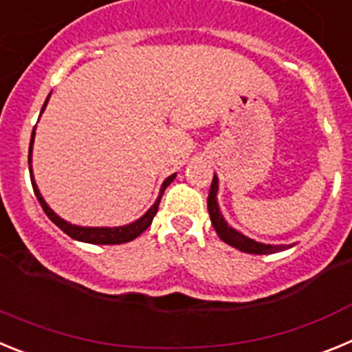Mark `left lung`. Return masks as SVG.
Listing matches in <instances>:
<instances>
[{"label":"left lung","instance_id":"8db88e82","mask_svg":"<svg viewBox=\"0 0 352 352\" xmlns=\"http://www.w3.org/2000/svg\"><path fill=\"white\" fill-rule=\"evenodd\" d=\"M217 192H219V179L217 176H213V182H211L210 195H208V211H210V219L213 223L214 231L220 236L223 243L231 245V247L238 248L241 252H247V254H257V256H263V254H273V252L285 250V245H266L259 243V241H254V239L247 238L241 232H238L236 229L227 226V222L223 220L222 213L219 210V203H217Z\"/></svg>","mask_w":352,"mask_h":352}]
</instances>
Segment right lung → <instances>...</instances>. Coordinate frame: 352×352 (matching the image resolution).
Listing matches in <instances>:
<instances>
[{
    "instance_id": "add662e5",
    "label": "right lung",
    "mask_w": 352,
    "mask_h": 352,
    "mask_svg": "<svg viewBox=\"0 0 352 352\" xmlns=\"http://www.w3.org/2000/svg\"><path fill=\"white\" fill-rule=\"evenodd\" d=\"M49 96H51V95H49ZM49 96H47V100H45V104H43L42 113H43V109H45V105H47ZM42 113H40V114H42ZM33 139H35V129H33V133H31L30 153H28V166H30V176H31V185H33V192H35L36 199H38L40 206H42V210L45 211V214H47L49 219H51L52 222L56 223V226L60 227L65 234H68L70 238L77 239V241H84V243L120 245V243H129V241H132V239L138 238L139 234H142V232H144L146 229L151 226V220H153V217L157 214L158 204H160V199H162V195H164V190H166L167 186L170 185V182L176 178V174H170L169 178L162 183L160 194H158V199L155 201L153 206L149 208V210L146 211L144 214H142L141 219L135 220V222H132V223H129V226H123V227H80V226H72V223L67 222V220L60 219V217H58V214H56L54 211H52L51 208L47 206V203L43 201L42 194H40L35 179H33V170H31V151H33Z\"/></svg>"
}]
</instances>
